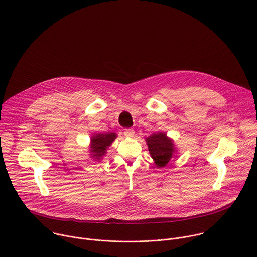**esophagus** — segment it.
I'll use <instances>...</instances> for the list:
<instances>
[{"mask_svg":"<svg viewBox=\"0 0 257 257\" xmlns=\"http://www.w3.org/2000/svg\"><path fill=\"white\" fill-rule=\"evenodd\" d=\"M134 130L132 129V128H127V129H125V131H124V135L125 136H127V137H132L133 135H134Z\"/></svg>","mask_w":257,"mask_h":257,"instance_id":"obj_1","label":"esophagus"}]
</instances>
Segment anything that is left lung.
Instances as JSON below:
<instances>
[{
  "label": "left lung",
  "mask_w": 257,
  "mask_h": 257,
  "mask_svg": "<svg viewBox=\"0 0 257 257\" xmlns=\"http://www.w3.org/2000/svg\"><path fill=\"white\" fill-rule=\"evenodd\" d=\"M146 142H148L149 151L157 167H165L170 162L175 152L172 140L168 138L165 133L160 132L149 136L146 138Z\"/></svg>",
  "instance_id": "left-lung-1"
}]
</instances>
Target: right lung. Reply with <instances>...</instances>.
I'll use <instances>...</instances> for the list:
<instances>
[{"instance_id":"add662e5","label":"right lung","mask_w":257,"mask_h":257,"mask_svg":"<svg viewBox=\"0 0 257 257\" xmlns=\"http://www.w3.org/2000/svg\"><path fill=\"white\" fill-rule=\"evenodd\" d=\"M117 137L116 133L107 132V133H99L95 134L91 138V150L92 158L94 160H100L102 156L105 154V150L108 148L111 143Z\"/></svg>"}]
</instances>
